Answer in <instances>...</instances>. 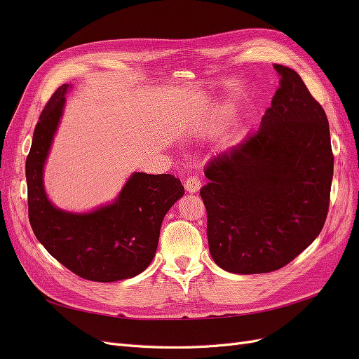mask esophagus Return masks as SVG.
<instances>
[{"label":"esophagus","instance_id":"esophagus-1","mask_svg":"<svg viewBox=\"0 0 359 359\" xmlns=\"http://www.w3.org/2000/svg\"><path fill=\"white\" fill-rule=\"evenodd\" d=\"M184 187L189 193H198L201 190V180L198 177H189L184 182Z\"/></svg>","mask_w":359,"mask_h":359}]
</instances>
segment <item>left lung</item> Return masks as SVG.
I'll list each match as a JSON object with an SVG mask.
<instances>
[{
    "label": "left lung",
    "instance_id": "8db88e82",
    "mask_svg": "<svg viewBox=\"0 0 359 359\" xmlns=\"http://www.w3.org/2000/svg\"><path fill=\"white\" fill-rule=\"evenodd\" d=\"M280 86L260 127L214 157L201 189L214 262L233 274L283 268L320 233L334 172L330 124L301 76L274 64Z\"/></svg>",
    "mask_w": 359,
    "mask_h": 359
}]
</instances>
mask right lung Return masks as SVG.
<instances>
[{
  "label": "right lung",
  "mask_w": 359,
  "mask_h": 359,
  "mask_svg": "<svg viewBox=\"0 0 359 359\" xmlns=\"http://www.w3.org/2000/svg\"><path fill=\"white\" fill-rule=\"evenodd\" d=\"M72 88L61 85L40 114L25 163L28 217L32 232L48 252L85 280L132 278L153 260L161 222L182 194L178 178L169 173L135 172L118 198L91 212H69L48 199L43 168Z\"/></svg>",
  "instance_id": "right-lung-1"
}]
</instances>
